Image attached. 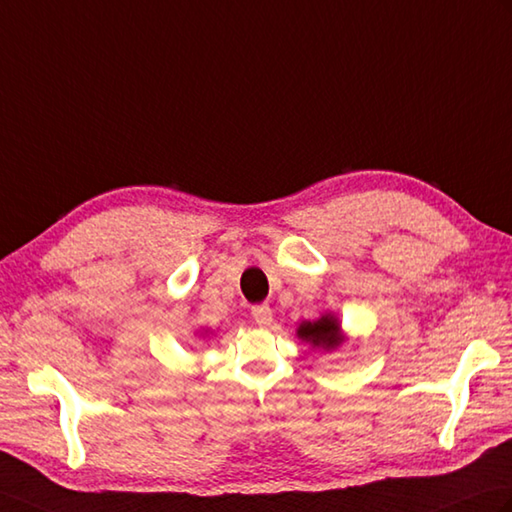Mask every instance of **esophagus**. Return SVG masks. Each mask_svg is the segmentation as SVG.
Wrapping results in <instances>:
<instances>
[{"label": "esophagus", "mask_w": 512, "mask_h": 512, "mask_svg": "<svg viewBox=\"0 0 512 512\" xmlns=\"http://www.w3.org/2000/svg\"><path fill=\"white\" fill-rule=\"evenodd\" d=\"M253 318H255V323L261 327V329H266V327H270L272 325V310H270V305H255L253 307Z\"/></svg>", "instance_id": "obj_1"}]
</instances>
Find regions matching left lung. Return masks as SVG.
<instances>
[{
  "label": "left lung",
  "instance_id": "8db88e82",
  "mask_svg": "<svg viewBox=\"0 0 512 512\" xmlns=\"http://www.w3.org/2000/svg\"><path fill=\"white\" fill-rule=\"evenodd\" d=\"M296 336L301 342L310 344L312 349L318 351H336L344 342H347V334H344L340 318L334 312H325L316 320H303L296 327Z\"/></svg>",
  "mask_w": 512,
  "mask_h": 512
}]
</instances>
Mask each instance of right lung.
<instances>
[{"instance_id": "obj_1", "label": "right lung", "mask_w": 512, "mask_h": 512, "mask_svg": "<svg viewBox=\"0 0 512 512\" xmlns=\"http://www.w3.org/2000/svg\"><path fill=\"white\" fill-rule=\"evenodd\" d=\"M200 336H202V338H207V336H209V329H205V331H202V334H200Z\"/></svg>"}]
</instances>
